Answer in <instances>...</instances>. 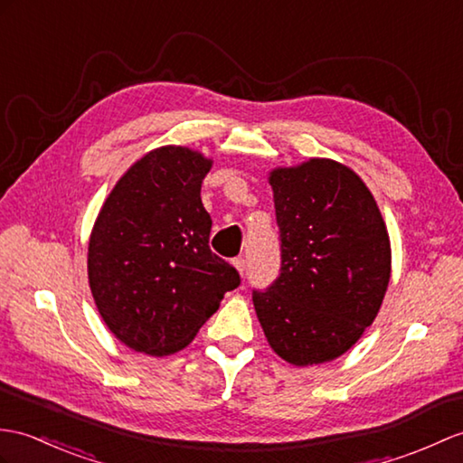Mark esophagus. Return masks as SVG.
<instances>
[{"instance_id": "1", "label": "esophagus", "mask_w": 463, "mask_h": 463, "mask_svg": "<svg viewBox=\"0 0 463 463\" xmlns=\"http://www.w3.org/2000/svg\"><path fill=\"white\" fill-rule=\"evenodd\" d=\"M232 266L236 268V272H239L244 278V274H246V260H244V258H234Z\"/></svg>"}]
</instances>
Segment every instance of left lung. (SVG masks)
<instances>
[{
    "mask_svg": "<svg viewBox=\"0 0 463 463\" xmlns=\"http://www.w3.org/2000/svg\"><path fill=\"white\" fill-rule=\"evenodd\" d=\"M282 272L252 302L268 345L296 367L329 363L367 329L391 280V239L373 193L329 157L274 167Z\"/></svg>",
    "mask_w": 463,
    "mask_h": 463,
    "instance_id": "1",
    "label": "left lung"
}]
</instances>
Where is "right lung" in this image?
<instances>
[{
    "mask_svg": "<svg viewBox=\"0 0 463 463\" xmlns=\"http://www.w3.org/2000/svg\"><path fill=\"white\" fill-rule=\"evenodd\" d=\"M213 159L185 146L144 154L116 181L89 239V286L102 321L152 357L185 349L241 284L209 249L201 203Z\"/></svg>",
    "mask_w": 463,
    "mask_h": 463,
    "instance_id": "right-lung-1",
    "label": "right lung"
}]
</instances>
